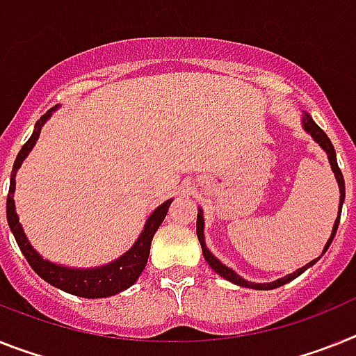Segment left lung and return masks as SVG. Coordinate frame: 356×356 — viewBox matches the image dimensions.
Listing matches in <instances>:
<instances>
[{
    "label": "left lung",
    "instance_id": "left-lung-1",
    "mask_svg": "<svg viewBox=\"0 0 356 356\" xmlns=\"http://www.w3.org/2000/svg\"><path fill=\"white\" fill-rule=\"evenodd\" d=\"M302 124H304V130L306 132L312 134V137L315 139L318 145L322 146L325 150V154H327V157H330V163H331V168H333V172H335V177L337 181H339V188H340V210H342V202H344V197H346V186H344V177H342V172H340L339 168V163H337V154H335V148H333V145H331L330 141V137L325 136V132L322 130L318 124H316L315 121H313L309 115H304L302 119ZM340 210H339V217H337L335 220V226H333V232H331V237L330 241H327V244H325L324 248V252H322V255L325 253V250L330 248V244L333 243V237H335L337 234V228H339V222H340ZM202 228H204V219H202V213L197 215V237H199V243H201V248H202V255H204L206 262L210 264L211 270L215 271V273H219L220 277H224L226 280H229V282H234V284L237 286H244V288H252V289H275V288H279V286H284L286 282H289V280H293L297 279L298 275H302L304 271L309 268V266L315 264L318 259H315V261H312L309 264L302 266L300 270H297L295 273H289L288 277H284V279H279V280H275V282H268V284H255V282H248V280H244L243 277H238L237 273H235L234 270H229V268H226V266L222 264L220 261H217L213 255L210 253V250L206 248V243H204V234H202Z\"/></svg>",
    "mask_w": 356,
    "mask_h": 356
}]
</instances>
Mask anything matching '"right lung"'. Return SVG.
Masks as SVG:
<instances>
[{
    "mask_svg": "<svg viewBox=\"0 0 356 356\" xmlns=\"http://www.w3.org/2000/svg\"><path fill=\"white\" fill-rule=\"evenodd\" d=\"M54 108L41 115L40 121L35 122L34 132H32L31 139L23 145V148L17 154L16 161H14V168H12L10 175V188H8V197H7V220L10 226L12 234L16 237V243L19 246L21 253L25 255L32 270L40 275L41 279L47 280L49 284L56 286V288L67 291V293L77 295V297L85 298H103V297H112V295L119 293L122 289L130 288V286L139 279V275L145 270L146 262H148V255H150V244L154 234L164 220L168 208L172 204V199L157 208L154 213L150 215V219L146 220L145 229H143L141 237L137 238V243L134 244L132 250H128L122 257H119L118 261H113L112 264L101 266V268H94V270H72V268H65V266H56L52 262L44 261L40 253L35 252L34 248L29 244L23 228H21L19 220H17L16 206H14V186H16V172L21 166L23 159H25L29 152L32 150V146L35 145L38 137H40V130L43 127V122L50 118V113Z\"/></svg>",
    "mask_w": 356,
    "mask_h": 356,
    "instance_id": "obj_1",
    "label": "right lung"
}]
</instances>
